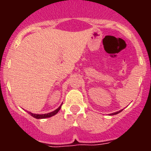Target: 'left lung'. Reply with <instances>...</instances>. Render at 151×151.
Listing matches in <instances>:
<instances>
[{"instance_id":"1","label":"left lung","mask_w":151,"mask_h":151,"mask_svg":"<svg viewBox=\"0 0 151 151\" xmlns=\"http://www.w3.org/2000/svg\"><path fill=\"white\" fill-rule=\"evenodd\" d=\"M122 110H119V111H118V112H116V113H111V114H110V115H116V114H118L119 113H120L121 111H122Z\"/></svg>"}]
</instances>
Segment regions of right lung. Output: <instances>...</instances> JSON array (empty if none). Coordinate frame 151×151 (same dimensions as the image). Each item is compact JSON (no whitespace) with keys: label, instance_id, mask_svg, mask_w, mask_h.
Segmentation results:
<instances>
[{"label":"right lung","instance_id":"add662e5","mask_svg":"<svg viewBox=\"0 0 151 151\" xmlns=\"http://www.w3.org/2000/svg\"><path fill=\"white\" fill-rule=\"evenodd\" d=\"M62 105V104H61ZM61 105L59 106V107L57 108V110H55L53 112H50V113H45V114H35V113H31V112H28V113L30 114L32 116H33L34 118L35 119H45V118H49V117H51L53 116L56 115L58 112H59V110H60L61 108Z\"/></svg>","mask_w":151,"mask_h":151}]
</instances>
